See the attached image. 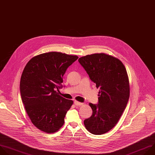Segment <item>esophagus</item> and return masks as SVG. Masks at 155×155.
Here are the masks:
<instances>
[{
  "label": "esophagus",
  "mask_w": 155,
  "mask_h": 155,
  "mask_svg": "<svg viewBox=\"0 0 155 155\" xmlns=\"http://www.w3.org/2000/svg\"><path fill=\"white\" fill-rule=\"evenodd\" d=\"M74 104H75L76 106H82V105H83V103H80V102H78V101H74Z\"/></svg>",
  "instance_id": "obj_1"
}]
</instances>
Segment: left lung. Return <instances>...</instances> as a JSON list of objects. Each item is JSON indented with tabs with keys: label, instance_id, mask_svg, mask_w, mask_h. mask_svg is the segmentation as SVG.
I'll return each instance as SVG.
<instances>
[{
	"label": "left lung",
	"instance_id": "8db88e82",
	"mask_svg": "<svg viewBox=\"0 0 155 155\" xmlns=\"http://www.w3.org/2000/svg\"><path fill=\"white\" fill-rule=\"evenodd\" d=\"M78 61L100 88L98 103H89L93 114L84 125L91 134L101 135L115 126L126 108L130 97L128 74L119 59L104 53L87 55Z\"/></svg>",
	"mask_w": 155,
	"mask_h": 155
}]
</instances>
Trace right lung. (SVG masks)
Returning a JSON list of instances; mask_svg holds the SVG:
<instances>
[{
	"label": "right lung",
	"instance_id": "add662e5",
	"mask_svg": "<svg viewBox=\"0 0 155 155\" xmlns=\"http://www.w3.org/2000/svg\"><path fill=\"white\" fill-rule=\"evenodd\" d=\"M78 58L58 52L43 53L31 58L23 70L20 81L22 103L34 126L45 133H55L64 124L73 101L61 97L59 89L66 70Z\"/></svg>",
	"mask_w": 155,
	"mask_h": 155
}]
</instances>
